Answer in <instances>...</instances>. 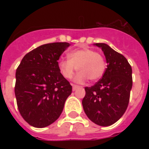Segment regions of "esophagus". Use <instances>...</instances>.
<instances>
[{"instance_id": "obj_1", "label": "esophagus", "mask_w": 149, "mask_h": 149, "mask_svg": "<svg viewBox=\"0 0 149 149\" xmlns=\"http://www.w3.org/2000/svg\"><path fill=\"white\" fill-rule=\"evenodd\" d=\"M72 90L73 91H76L77 89H78L79 88V86H77V85H75V84H72Z\"/></svg>"}]
</instances>
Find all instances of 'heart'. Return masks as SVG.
<instances>
[{"label": "heart", "mask_w": 149, "mask_h": 149, "mask_svg": "<svg viewBox=\"0 0 149 149\" xmlns=\"http://www.w3.org/2000/svg\"><path fill=\"white\" fill-rule=\"evenodd\" d=\"M68 59L62 58L58 61L59 70L66 79H71L77 69L80 71L75 78L78 83L87 79L98 81L105 72L106 61L94 49L87 47L74 49L68 52Z\"/></svg>", "instance_id": "heart-1"}]
</instances>
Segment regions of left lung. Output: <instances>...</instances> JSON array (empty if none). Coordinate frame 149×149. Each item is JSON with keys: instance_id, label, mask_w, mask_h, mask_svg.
<instances>
[{"instance_id": "1", "label": "left lung", "mask_w": 149, "mask_h": 149, "mask_svg": "<svg viewBox=\"0 0 149 149\" xmlns=\"http://www.w3.org/2000/svg\"><path fill=\"white\" fill-rule=\"evenodd\" d=\"M104 52L107 68L101 79L85 87L82 100L84 112L100 126L113 125L124 115L129 103L132 86V67L124 56L104 43H97Z\"/></svg>"}]
</instances>
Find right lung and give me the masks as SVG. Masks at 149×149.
I'll return each mask as SVG.
<instances>
[{"instance_id": "obj_1", "label": "right lung", "mask_w": 149, "mask_h": 149, "mask_svg": "<svg viewBox=\"0 0 149 149\" xmlns=\"http://www.w3.org/2000/svg\"><path fill=\"white\" fill-rule=\"evenodd\" d=\"M67 42L45 44L24 56L16 72L15 96L21 116L36 128L47 127L61 114L72 86L58 68Z\"/></svg>"}]
</instances>
